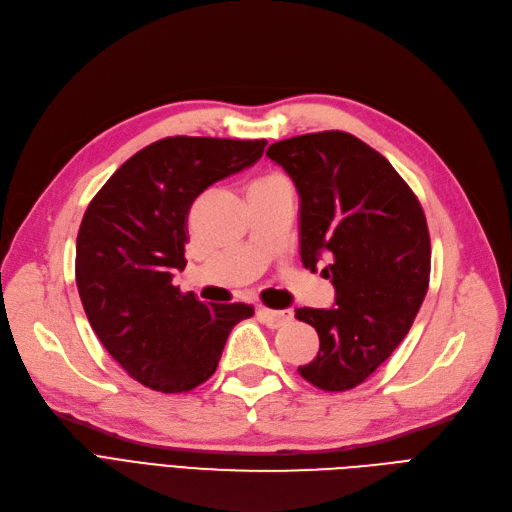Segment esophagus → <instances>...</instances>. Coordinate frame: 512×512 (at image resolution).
I'll use <instances>...</instances> for the list:
<instances>
[{"label": "esophagus", "mask_w": 512, "mask_h": 512, "mask_svg": "<svg viewBox=\"0 0 512 512\" xmlns=\"http://www.w3.org/2000/svg\"><path fill=\"white\" fill-rule=\"evenodd\" d=\"M257 316L263 325H268L270 329H278L282 325L291 323L293 312L291 310H270V308H257Z\"/></svg>", "instance_id": "34e87169"}]
</instances>
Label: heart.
<instances>
[{"mask_svg":"<svg viewBox=\"0 0 512 512\" xmlns=\"http://www.w3.org/2000/svg\"><path fill=\"white\" fill-rule=\"evenodd\" d=\"M270 179H274V177H263V179H257L255 183H261V181H270Z\"/></svg>","mask_w":512,"mask_h":512,"instance_id":"1","label":"heart"}]
</instances>
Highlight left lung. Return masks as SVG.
<instances>
[{
    "label": "left lung",
    "mask_w": 512,
    "mask_h": 512,
    "mask_svg": "<svg viewBox=\"0 0 512 512\" xmlns=\"http://www.w3.org/2000/svg\"><path fill=\"white\" fill-rule=\"evenodd\" d=\"M301 200L299 251L320 261L335 306L297 308L320 348L299 375L344 392L380 367L409 333L428 291L430 236L420 200L392 164L350 132H310L268 147Z\"/></svg>",
    "instance_id": "left-lung-1"
}]
</instances>
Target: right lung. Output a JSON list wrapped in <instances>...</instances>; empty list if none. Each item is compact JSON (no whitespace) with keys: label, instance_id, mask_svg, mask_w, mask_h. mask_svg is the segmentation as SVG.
<instances>
[{"label":"right lung","instance_id":"1","mask_svg":"<svg viewBox=\"0 0 512 512\" xmlns=\"http://www.w3.org/2000/svg\"><path fill=\"white\" fill-rule=\"evenodd\" d=\"M266 139L166 137L128 158L86 208L75 282L90 327L139 384L177 394L211 377L246 304L206 306L173 285L185 268L189 206L255 164Z\"/></svg>","mask_w":512,"mask_h":512}]
</instances>
